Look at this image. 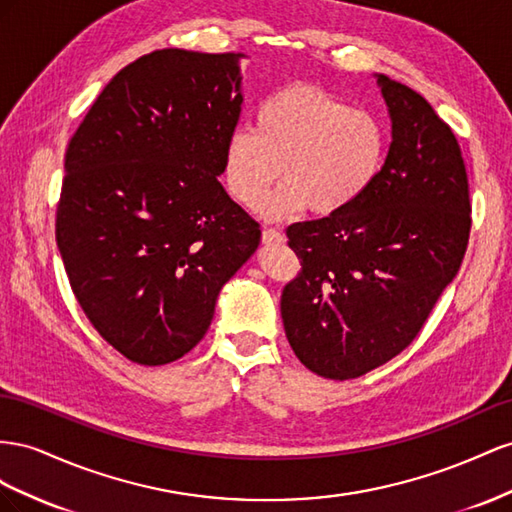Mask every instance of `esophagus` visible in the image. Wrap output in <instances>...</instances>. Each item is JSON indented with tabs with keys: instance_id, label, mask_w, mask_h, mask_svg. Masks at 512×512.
<instances>
[{
	"instance_id": "34e87169",
	"label": "esophagus",
	"mask_w": 512,
	"mask_h": 512,
	"mask_svg": "<svg viewBox=\"0 0 512 512\" xmlns=\"http://www.w3.org/2000/svg\"><path fill=\"white\" fill-rule=\"evenodd\" d=\"M264 242H266V244H281V242H285V236H283V233H281L279 229L266 227V229H264Z\"/></svg>"
}]
</instances>
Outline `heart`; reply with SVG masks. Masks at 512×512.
Instances as JSON below:
<instances>
[{
    "mask_svg": "<svg viewBox=\"0 0 512 512\" xmlns=\"http://www.w3.org/2000/svg\"><path fill=\"white\" fill-rule=\"evenodd\" d=\"M384 158L386 133L373 113L317 85L289 83L259 102L253 128L231 130L225 182L233 199L253 208L281 173L285 180L261 212L279 218L311 208L332 216L369 193Z\"/></svg>",
    "mask_w": 512,
    "mask_h": 512,
    "instance_id": "obj_1",
    "label": "heart"
}]
</instances>
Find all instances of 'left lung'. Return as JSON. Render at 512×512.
I'll use <instances>...</instances> for the list:
<instances>
[{
  "label": "left lung",
  "instance_id": "left-lung-1",
  "mask_svg": "<svg viewBox=\"0 0 512 512\" xmlns=\"http://www.w3.org/2000/svg\"><path fill=\"white\" fill-rule=\"evenodd\" d=\"M392 143L352 208L287 227L302 270L283 287L287 341L306 369L354 379L410 345L455 279L472 229L461 148L412 87L377 75Z\"/></svg>",
  "mask_w": 512,
  "mask_h": 512
}]
</instances>
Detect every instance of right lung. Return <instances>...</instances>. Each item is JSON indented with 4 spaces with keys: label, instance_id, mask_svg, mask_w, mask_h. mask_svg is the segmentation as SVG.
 <instances>
[{
    "label": "right lung",
    "instance_id": "add662e5",
    "mask_svg": "<svg viewBox=\"0 0 512 512\" xmlns=\"http://www.w3.org/2000/svg\"><path fill=\"white\" fill-rule=\"evenodd\" d=\"M242 53L160 49L115 75L72 135L55 214L90 324L145 367L203 339L261 229L216 175L240 118Z\"/></svg>",
    "mask_w": 512,
    "mask_h": 512
}]
</instances>
